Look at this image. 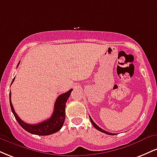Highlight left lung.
<instances>
[{"mask_svg":"<svg viewBox=\"0 0 157 157\" xmlns=\"http://www.w3.org/2000/svg\"><path fill=\"white\" fill-rule=\"evenodd\" d=\"M89 118H90V120H91V123H92V125H94V127L96 129H97V130L98 131H101V132H102V133H104V134H109V135H113V134H112V133H110V132H108V131H104L103 129H102L101 128H100L99 127L98 125H97L96 123H95L92 120V119L91 118V117H89Z\"/></svg>","mask_w":157,"mask_h":157,"instance_id":"1","label":"left lung"}]
</instances>
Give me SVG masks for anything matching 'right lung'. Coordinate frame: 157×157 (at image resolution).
<instances>
[{"label":"right lung","instance_id":"1","mask_svg":"<svg viewBox=\"0 0 157 157\" xmlns=\"http://www.w3.org/2000/svg\"><path fill=\"white\" fill-rule=\"evenodd\" d=\"M20 62L17 64L18 66ZM15 77L12 80V82L15 80ZM11 83V84H12ZM72 91V89H70L67 92L62 94L57 98L55 103V109H54L52 117L48 120L45 121L40 122L38 124L35 125H31V124L26 123L21 120L17 116V113H15L14 110L13 105H12V102H11V91L10 92V107L13 113L14 116L17 120L19 125L23 128L24 130H26L30 134L39 135V136H46V135H50L54 134V133L57 132L62 128L65 121V117H66V112H65V109H66V103L67 102V100L69 97L71 92Z\"/></svg>","mask_w":157,"mask_h":157}]
</instances>
